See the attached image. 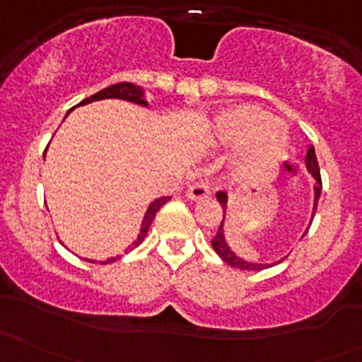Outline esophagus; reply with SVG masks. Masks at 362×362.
<instances>
[{"label": "esophagus", "mask_w": 362, "mask_h": 362, "mask_svg": "<svg viewBox=\"0 0 362 362\" xmlns=\"http://www.w3.org/2000/svg\"><path fill=\"white\" fill-rule=\"evenodd\" d=\"M208 194H210V187H208V185H204V184L191 185V187L187 189V192H185L187 199H192V202H196V199L206 198Z\"/></svg>", "instance_id": "1"}]
</instances>
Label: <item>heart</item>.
Returning <instances> with one entry per match:
<instances>
[{
	"label": "heart",
	"mask_w": 362,
	"mask_h": 362,
	"mask_svg": "<svg viewBox=\"0 0 362 362\" xmlns=\"http://www.w3.org/2000/svg\"><path fill=\"white\" fill-rule=\"evenodd\" d=\"M211 138L222 145L247 144L243 170L249 173L275 164L287 145V134L279 117L252 105H238L218 113Z\"/></svg>",
	"instance_id": "1"
}]
</instances>
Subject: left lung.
<instances>
[{
    "mask_svg": "<svg viewBox=\"0 0 362 362\" xmlns=\"http://www.w3.org/2000/svg\"><path fill=\"white\" fill-rule=\"evenodd\" d=\"M305 164H306V168H308L310 173H312V177L317 180V184H315V202H313V214H312V217H313V215H315V210H317V203H319V198H320V191H322V178H320L319 163H317L315 148H313V147H310L308 152H306ZM217 199H218V203H221V206H222V221H221V226H218L217 235H215L214 240H211V247H214V250L217 252L218 255H221L222 261L228 262V264L233 266V268L249 269V272H259V269L269 268L272 264H257V262H249V261H245V259L238 257L235 252L229 249L228 242H226V238H224V229H222V228H224L226 206H228V194H226L224 191H218L217 192ZM310 226H312V222H310ZM306 233H308V231H305V235H306ZM305 235H303V236H305Z\"/></svg>",
    "mask_w": 362,
    "mask_h": 362,
    "instance_id": "1",
    "label": "left lung"
}]
</instances>
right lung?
Listing matches in <instances>:
<instances>
[{
	"label": "right lung",
	"instance_id": "1",
	"mask_svg": "<svg viewBox=\"0 0 362 362\" xmlns=\"http://www.w3.org/2000/svg\"><path fill=\"white\" fill-rule=\"evenodd\" d=\"M108 98L126 100V101H131V103L144 105V107H147V101L144 100V90H141V87L134 86V83H129V82H120V83H115V86L107 87V89L100 90V93L93 94V96H89V98H86V100H83L82 103H78V105H87V103H93V101L108 100ZM71 110H73V108H71ZM170 199H171V196H164V198H158L156 202L151 203V206H148L147 214H145V217H144V222H141L140 235H138L136 242L133 243V247H131V249H134V247H138L141 242H144L145 235H147V231H148V228H151L152 221H154L156 214H158L159 208L163 206L164 203L170 202ZM117 259H119V255H117V257L107 259V262H113V261H117ZM89 262H94V261H89Z\"/></svg>",
	"mask_w": 362,
	"mask_h": 362
}]
</instances>
